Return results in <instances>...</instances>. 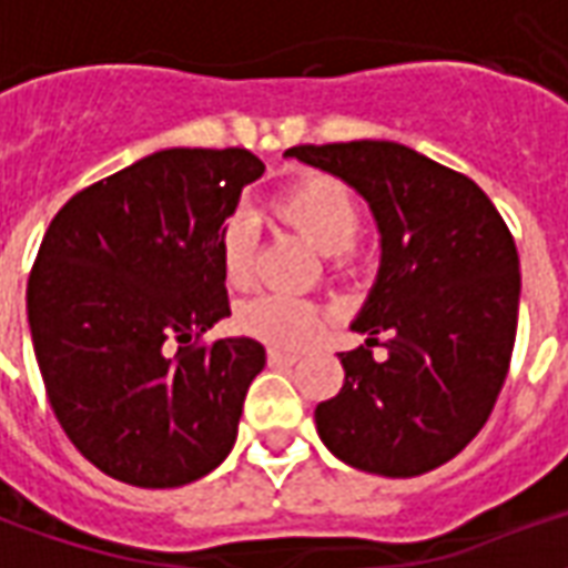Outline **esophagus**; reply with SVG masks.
I'll return each mask as SVG.
<instances>
[{
	"mask_svg": "<svg viewBox=\"0 0 568 568\" xmlns=\"http://www.w3.org/2000/svg\"><path fill=\"white\" fill-rule=\"evenodd\" d=\"M267 362L283 368V365H295L297 353H285V349H267Z\"/></svg>",
	"mask_w": 568,
	"mask_h": 568,
	"instance_id": "34e87169",
	"label": "esophagus"
}]
</instances>
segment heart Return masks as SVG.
Instances as JSON below:
<instances>
[{
  "instance_id": "1",
  "label": "heart",
  "mask_w": 568,
  "mask_h": 568,
  "mask_svg": "<svg viewBox=\"0 0 568 568\" xmlns=\"http://www.w3.org/2000/svg\"><path fill=\"white\" fill-rule=\"evenodd\" d=\"M271 210L316 252L334 255L337 264H344L353 255V246L362 234V200L353 187L334 175L297 179L273 197ZM255 252H258V231L252 219L231 215L219 234V258H222L224 280L234 288H246L252 283ZM236 322L243 332L264 344L297 349L316 334L322 310L295 297L261 295L240 310Z\"/></svg>"
}]
</instances>
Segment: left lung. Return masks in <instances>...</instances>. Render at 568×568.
Wrapping results in <instances>:
<instances>
[{
  "mask_svg": "<svg viewBox=\"0 0 568 568\" xmlns=\"http://www.w3.org/2000/svg\"><path fill=\"white\" fill-rule=\"evenodd\" d=\"M297 158L368 200L381 271L341 353L344 386L316 405L322 444L358 471L417 477L487 423L511 362L520 258L499 210L468 175L383 140L295 145ZM390 356L374 363L369 346Z\"/></svg>",
  "mask_w": 568,
  "mask_h": 568,
  "instance_id": "8db88e82",
  "label": "left lung"
}]
</instances>
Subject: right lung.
<instances>
[{
    "label": "right lung",
    "instance_id": "obj_1",
    "mask_svg": "<svg viewBox=\"0 0 568 568\" xmlns=\"http://www.w3.org/2000/svg\"><path fill=\"white\" fill-rule=\"evenodd\" d=\"M261 173L246 149L154 151L44 231L27 283L44 393L81 456L130 487L191 484L234 447L264 346L185 344L231 316L219 234Z\"/></svg>",
    "mask_w": 568,
    "mask_h": 568
}]
</instances>
